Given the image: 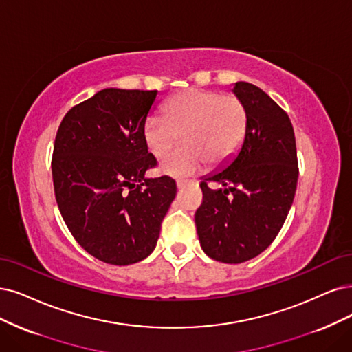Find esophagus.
Here are the masks:
<instances>
[{"mask_svg": "<svg viewBox=\"0 0 352 352\" xmlns=\"http://www.w3.org/2000/svg\"><path fill=\"white\" fill-rule=\"evenodd\" d=\"M187 184H188V181H186V179H177V188L178 190L184 188Z\"/></svg>", "mask_w": 352, "mask_h": 352, "instance_id": "esophagus-1", "label": "esophagus"}]
</instances>
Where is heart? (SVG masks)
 Wrapping results in <instances>:
<instances>
[{
    "label": "heart",
    "instance_id": "1",
    "mask_svg": "<svg viewBox=\"0 0 352 352\" xmlns=\"http://www.w3.org/2000/svg\"><path fill=\"white\" fill-rule=\"evenodd\" d=\"M248 116L242 101L214 89L190 88L173 96L165 117L151 116L143 124L148 151L161 158L183 133L184 145L165 156L161 171L171 177L196 174L206 161L222 164L243 143Z\"/></svg>",
    "mask_w": 352,
    "mask_h": 352
}]
</instances>
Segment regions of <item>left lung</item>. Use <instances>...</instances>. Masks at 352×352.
<instances>
[{
  "mask_svg": "<svg viewBox=\"0 0 352 352\" xmlns=\"http://www.w3.org/2000/svg\"><path fill=\"white\" fill-rule=\"evenodd\" d=\"M248 116L239 152L223 169L203 178L196 226L203 251L239 264L265 251L283 228L294 200L298 166L292 122L261 88L233 87ZM209 182L224 188L213 190Z\"/></svg>",
  "mask_w": 352,
  "mask_h": 352,
  "instance_id": "obj_1",
  "label": "left lung"
}]
</instances>
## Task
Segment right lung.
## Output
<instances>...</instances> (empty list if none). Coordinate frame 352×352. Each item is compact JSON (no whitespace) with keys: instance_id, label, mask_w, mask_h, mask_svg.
Listing matches in <instances>:
<instances>
[{"instance_id":"1","label":"right lung","mask_w":352,"mask_h":352,"mask_svg":"<svg viewBox=\"0 0 352 352\" xmlns=\"http://www.w3.org/2000/svg\"><path fill=\"white\" fill-rule=\"evenodd\" d=\"M156 98V89H101L58 129L52 177L59 212L75 241L102 263L129 265L151 255L175 199L174 179L145 177L156 160L143 124Z\"/></svg>"}]
</instances>
